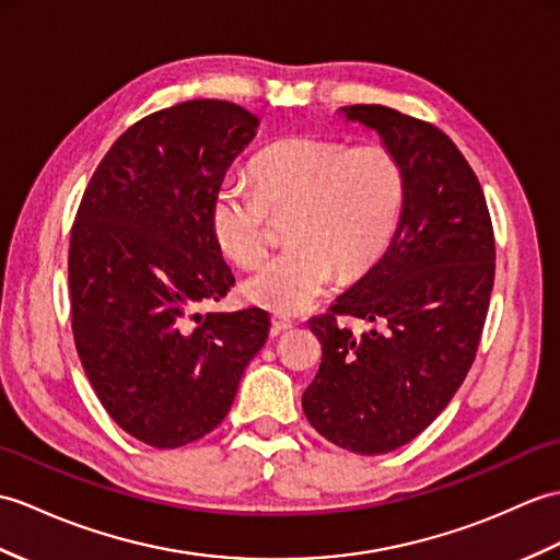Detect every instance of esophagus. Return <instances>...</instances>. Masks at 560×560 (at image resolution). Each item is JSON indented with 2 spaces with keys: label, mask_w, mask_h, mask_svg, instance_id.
I'll use <instances>...</instances> for the list:
<instances>
[{
  "label": "esophagus",
  "mask_w": 560,
  "mask_h": 560,
  "mask_svg": "<svg viewBox=\"0 0 560 560\" xmlns=\"http://www.w3.org/2000/svg\"><path fill=\"white\" fill-rule=\"evenodd\" d=\"M293 327V322L289 319V317H283V315H275L271 317V336H279L281 331H285V329H291Z\"/></svg>",
  "instance_id": "1"
}]
</instances>
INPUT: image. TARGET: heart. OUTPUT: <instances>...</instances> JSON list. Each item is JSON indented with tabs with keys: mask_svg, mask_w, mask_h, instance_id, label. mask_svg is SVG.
I'll use <instances>...</instances> for the list:
<instances>
[{
	"mask_svg": "<svg viewBox=\"0 0 560 560\" xmlns=\"http://www.w3.org/2000/svg\"><path fill=\"white\" fill-rule=\"evenodd\" d=\"M255 186L224 178L212 195V233L233 262L265 255L275 217H289L285 250L243 281L250 303L303 312L336 277L358 279L392 248L406 210V166L382 142L295 136L269 145L253 164Z\"/></svg>",
	"mask_w": 560,
	"mask_h": 560,
	"instance_id": "b5f03b06",
	"label": "heart"
}]
</instances>
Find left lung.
Returning a JSON list of instances; mask_svg holds the SVG:
<instances>
[{"label":"left lung","instance_id":"left-lung-1","mask_svg":"<svg viewBox=\"0 0 560 560\" xmlns=\"http://www.w3.org/2000/svg\"><path fill=\"white\" fill-rule=\"evenodd\" d=\"M346 116L374 128L400 158L406 210L370 275L310 319L322 365L303 410L331 444L380 456L422 434L470 372L497 243L482 186L444 131L382 104H350ZM346 316L375 329L353 335Z\"/></svg>","mask_w":560,"mask_h":560}]
</instances>
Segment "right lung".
<instances>
[{"mask_svg": "<svg viewBox=\"0 0 560 560\" xmlns=\"http://www.w3.org/2000/svg\"><path fill=\"white\" fill-rule=\"evenodd\" d=\"M257 116L188 100L136 121L90 176L69 245L78 358L109 418L178 448L226 418L267 341L265 310L205 312L236 279L212 233V195Z\"/></svg>", "mask_w": 560, "mask_h": 560, "instance_id": "obj_1", "label": "right lung"}]
</instances>
